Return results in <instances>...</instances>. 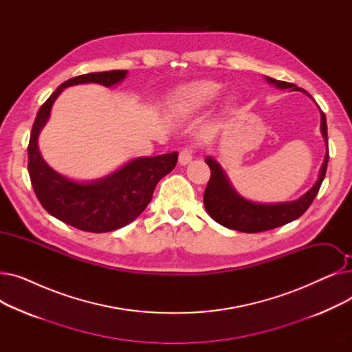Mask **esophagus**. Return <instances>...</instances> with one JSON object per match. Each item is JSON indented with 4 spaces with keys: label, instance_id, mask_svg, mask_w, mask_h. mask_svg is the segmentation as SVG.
Masks as SVG:
<instances>
[{
    "label": "esophagus",
    "instance_id": "obj_1",
    "mask_svg": "<svg viewBox=\"0 0 352 352\" xmlns=\"http://www.w3.org/2000/svg\"><path fill=\"white\" fill-rule=\"evenodd\" d=\"M192 160V150L190 146L187 148H182V150L179 151V157H178V162L181 165H187L188 162H191Z\"/></svg>",
    "mask_w": 352,
    "mask_h": 352
}]
</instances>
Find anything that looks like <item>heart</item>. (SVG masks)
Returning a JSON list of instances; mask_svg holds the SVG:
<instances>
[{
    "mask_svg": "<svg viewBox=\"0 0 352 352\" xmlns=\"http://www.w3.org/2000/svg\"><path fill=\"white\" fill-rule=\"evenodd\" d=\"M221 85L214 81H195L179 91V102L188 109H199L208 105L219 94Z\"/></svg>",
    "mask_w": 352,
    "mask_h": 352,
    "instance_id": "b5f03b06",
    "label": "heart"
}]
</instances>
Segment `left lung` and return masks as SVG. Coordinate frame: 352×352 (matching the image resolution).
I'll return each instance as SVG.
<instances>
[{"instance_id":"left-lung-1","label":"left lung","mask_w":352,"mask_h":352,"mask_svg":"<svg viewBox=\"0 0 352 352\" xmlns=\"http://www.w3.org/2000/svg\"><path fill=\"white\" fill-rule=\"evenodd\" d=\"M265 80L280 89L289 88L291 91H301L297 85L285 81H278L270 77ZM321 133L325 140L327 154L321 165L317 182L298 199L289 202H276V204H260L245 199L239 195L231 186V182L221 168V165L212 158L207 157L206 162L211 170V178L204 192V206L210 217L218 224L230 230L241 232H261L276 227L285 226L291 221L300 218L308 207L312 204L314 198L318 194L321 184L324 181L327 165H328V134H327V120L321 111Z\"/></svg>"}]
</instances>
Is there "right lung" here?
Returning a JSON list of instances; mask_svg holds the SVG:
<instances>
[{
    "label": "right lung",
    "mask_w": 352,
    "mask_h": 352,
    "mask_svg": "<svg viewBox=\"0 0 352 352\" xmlns=\"http://www.w3.org/2000/svg\"><path fill=\"white\" fill-rule=\"evenodd\" d=\"M126 77L125 69L91 72L74 77L55 89L35 117L28 144V173L41 206L63 223L88 232H108L125 227L146 208L158 181L174 170L178 153L140 157L96 181L69 179L43 160L38 135L47 124L54 101L63 89L78 84L113 87Z\"/></svg>",
    "instance_id": "add662e5"
}]
</instances>
